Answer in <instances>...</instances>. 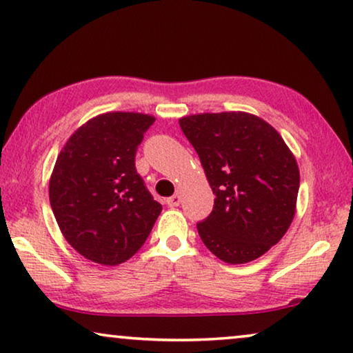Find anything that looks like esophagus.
<instances>
[{"mask_svg":"<svg viewBox=\"0 0 353 353\" xmlns=\"http://www.w3.org/2000/svg\"><path fill=\"white\" fill-rule=\"evenodd\" d=\"M166 205L171 206V208L179 206V205H181V195H177V193H176V195L170 196V198H168V200H166Z\"/></svg>","mask_w":353,"mask_h":353,"instance_id":"1","label":"esophagus"}]
</instances>
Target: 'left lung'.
<instances>
[{
  "mask_svg": "<svg viewBox=\"0 0 353 353\" xmlns=\"http://www.w3.org/2000/svg\"><path fill=\"white\" fill-rule=\"evenodd\" d=\"M216 195L198 222L203 243L227 264L265 254L290 228L299 192L296 158L269 123L245 112L179 120Z\"/></svg>",
  "mask_w": 353,
  "mask_h": 353,
  "instance_id": "left-lung-1",
  "label": "left lung"
}]
</instances>
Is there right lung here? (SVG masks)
<instances>
[{
    "instance_id": "obj_1",
    "label": "right lung",
    "mask_w": 353,
    "mask_h": 353,
    "mask_svg": "<svg viewBox=\"0 0 353 353\" xmlns=\"http://www.w3.org/2000/svg\"><path fill=\"white\" fill-rule=\"evenodd\" d=\"M155 118L110 112L77 129L59 153L49 201L65 240L86 259L118 265L141 250L161 212L136 170Z\"/></svg>"
}]
</instances>
